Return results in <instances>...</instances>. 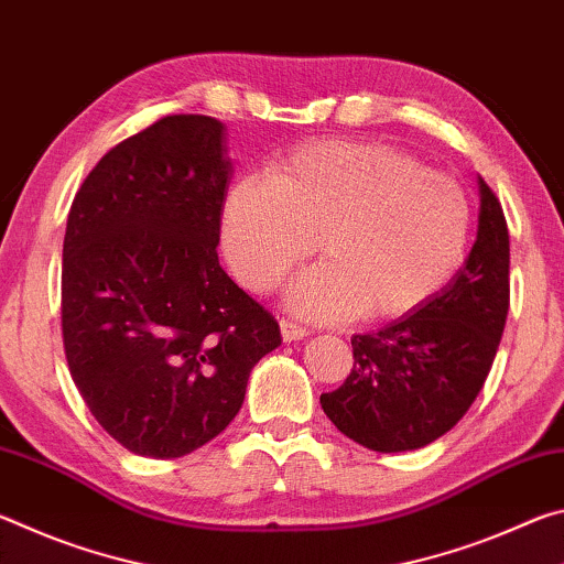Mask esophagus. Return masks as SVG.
<instances>
[{
	"label": "esophagus",
	"mask_w": 564,
	"mask_h": 564,
	"mask_svg": "<svg viewBox=\"0 0 564 564\" xmlns=\"http://www.w3.org/2000/svg\"><path fill=\"white\" fill-rule=\"evenodd\" d=\"M281 336L285 343H293V340H303L305 336H308V330H305L303 326H299V323L293 321H281Z\"/></svg>",
	"instance_id": "1"
}]
</instances>
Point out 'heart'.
I'll return each instance as SVG.
<instances>
[{
  "label": "heart",
  "mask_w": 564,
  "mask_h": 564,
  "mask_svg": "<svg viewBox=\"0 0 564 564\" xmlns=\"http://www.w3.org/2000/svg\"><path fill=\"white\" fill-rule=\"evenodd\" d=\"M470 202L453 176L368 141H316L241 178L221 208L238 281L271 291L316 251L326 261L291 285L289 305L316 321H393L417 311L460 265Z\"/></svg>",
  "instance_id": "b5f03b06"
}]
</instances>
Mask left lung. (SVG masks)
<instances>
[{"instance_id": "obj_1", "label": "left lung", "mask_w": 564, "mask_h": 564, "mask_svg": "<svg viewBox=\"0 0 564 564\" xmlns=\"http://www.w3.org/2000/svg\"><path fill=\"white\" fill-rule=\"evenodd\" d=\"M477 238L447 285L378 333L352 336V370L321 395L338 431L376 453H405L453 431L482 390L510 308V236L477 176Z\"/></svg>"}]
</instances>
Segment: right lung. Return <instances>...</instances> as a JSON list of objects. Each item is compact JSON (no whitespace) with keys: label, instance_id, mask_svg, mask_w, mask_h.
Instances as JSON below:
<instances>
[{"label":"right lung","instance_id":"add662e5","mask_svg":"<svg viewBox=\"0 0 564 564\" xmlns=\"http://www.w3.org/2000/svg\"><path fill=\"white\" fill-rule=\"evenodd\" d=\"M234 164L226 127L174 113L113 147L64 234L69 373L127 451L181 457L226 431L281 328L218 263Z\"/></svg>","mask_w":564,"mask_h":564}]
</instances>
